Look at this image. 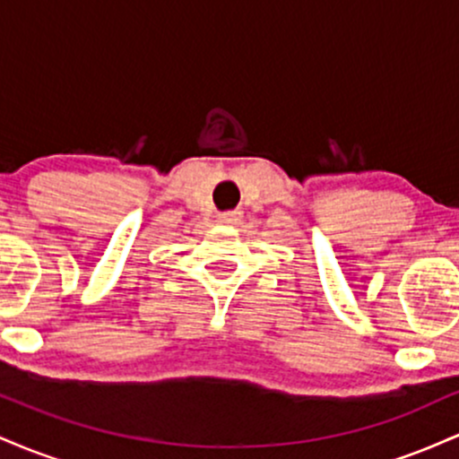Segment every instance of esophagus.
I'll use <instances>...</instances> for the list:
<instances>
[{"mask_svg": "<svg viewBox=\"0 0 459 459\" xmlns=\"http://www.w3.org/2000/svg\"><path fill=\"white\" fill-rule=\"evenodd\" d=\"M239 212H224L222 213V220L224 222H235V220H239Z\"/></svg>", "mask_w": 459, "mask_h": 459, "instance_id": "esophagus-1", "label": "esophagus"}]
</instances>
